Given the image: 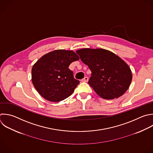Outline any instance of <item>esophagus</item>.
<instances>
[{"label": "esophagus", "instance_id": "34e87169", "mask_svg": "<svg viewBox=\"0 0 153 153\" xmlns=\"http://www.w3.org/2000/svg\"><path fill=\"white\" fill-rule=\"evenodd\" d=\"M88 81V78L87 76H85L82 79V82H87Z\"/></svg>", "mask_w": 153, "mask_h": 153}]
</instances>
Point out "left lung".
Here are the masks:
<instances>
[{
    "mask_svg": "<svg viewBox=\"0 0 153 153\" xmlns=\"http://www.w3.org/2000/svg\"><path fill=\"white\" fill-rule=\"evenodd\" d=\"M76 53L91 71L88 83L100 97L105 99L118 98L128 88L131 71L118 56L101 48H84Z\"/></svg>",
    "mask_w": 153,
    "mask_h": 153,
    "instance_id": "8db88e82",
    "label": "left lung"
}]
</instances>
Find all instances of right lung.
Listing matches in <instances>:
<instances>
[{"mask_svg": "<svg viewBox=\"0 0 153 153\" xmlns=\"http://www.w3.org/2000/svg\"><path fill=\"white\" fill-rule=\"evenodd\" d=\"M79 59L75 52L65 50H57L41 57L32 69V81L39 94L54 102L71 96L79 81L74 78L69 66Z\"/></svg>", "mask_w": 153, "mask_h": 153, "instance_id": "1", "label": "right lung"}]
</instances>
